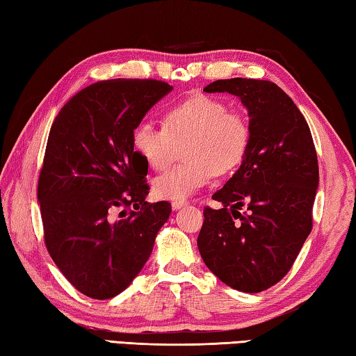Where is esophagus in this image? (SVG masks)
I'll return each instance as SVG.
<instances>
[{
	"mask_svg": "<svg viewBox=\"0 0 356 356\" xmlns=\"http://www.w3.org/2000/svg\"><path fill=\"white\" fill-rule=\"evenodd\" d=\"M189 202H184V200H179V202H172V208L173 209H181L184 207H188Z\"/></svg>",
	"mask_w": 356,
	"mask_h": 356,
	"instance_id": "1",
	"label": "esophagus"
}]
</instances>
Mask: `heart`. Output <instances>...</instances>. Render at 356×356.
Wrapping results in <instances>:
<instances>
[{"label":"heart","instance_id":"b5f03b06","mask_svg":"<svg viewBox=\"0 0 356 356\" xmlns=\"http://www.w3.org/2000/svg\"><path fill=\"white\" fill-rule=\"evenodd\" d=\"M250 131L239 112L228 111L220 99L194 95L172 106L164 127L143 120L133 131V147L153 170H162L184 147L186 161L153 181V194L162 200H186L209 183L213 175L238 167L247 153Z\"/></svg>","mask_w":356,"mask_h":356}]
</instances>
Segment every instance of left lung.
Returning <instances> with one entry per match:
<instances>
[{
	"instance_id": "obj_1",
	"label": "left lung",
	"mask_w": 356,
	"mask_h": 356,
	"mask_svg": "<svg viewBox=\"0 0 356 356\" xmlns=\"http://www.w3.org/2000/svg\"><path fill=\"white\" fill-rule=\"evenodd\" d=\"M203 90L241 99L250 139L238 172L213 195L222 208H204L197 245L220 282L254 294L291 270L313 228L319 186L313 136L294 102L270 81L219 79Z\"/></svg>"
}]
</instances>
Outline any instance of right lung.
<instances>
[{
  "instance_id": "1",
  "label": "right lung",
  "mask_w": 356,
  "mask_h": 356,
  "mask_svg": "<svg viewBox=\"0 0 356 356\" xmlns=\"http://www.w3.org/2000/svg\"><path fill=\"white\" fill-rule=\"evenodd\" d=\"M172 89L156 79L99 81L68 99L49 129L37 186L45 245L87 297L127 289L172 213L168 202H145L148 165L133 147L134 128ZM117 209L121 219L112 220Z\"/></svg>"
}]
</instances>
